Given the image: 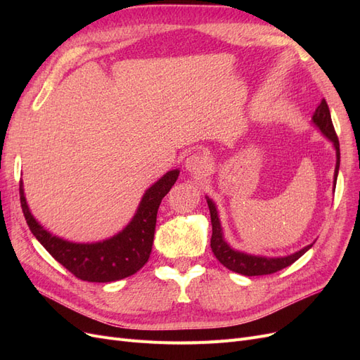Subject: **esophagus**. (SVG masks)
<instances>
[{
  "mask_svg": "<svg viewBox=\"0 0 360 360\" xmlns=\"http://www.w3.org/2000/svg\"><path fill=\"white\" fill-rule=\"evenodd\" d=\"M184 165H186V169L192 174H197V176H201L209 168V162H207V158L201 153H192L188 156L186 162H184Z\"/></svg>",
  "mask_w": 360,
  "mask_h": 360,
  "instance_id": "esophagus-1",
  "label": "esophagus"
}]
</instances>
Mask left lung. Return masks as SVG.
Wrapping results in <instances>:
<instances>
[{
	"label": "left lung",
	"mask_w": 360,
	"mask_h": 360,
	"mask_svg": "<svg viewBox=\"0 0 360 360\" xmlns=\"http://www.w3.org/2000/svg\"><path fill=\"white\" fill-rule=\"evenodd\" d=\"M314 123L319 126L321 132L328 136L336 150V168H335V181L338 177V169H340V141H338V135L335 132V127L332 123V117L329 106L323 99L321 103L319 105L317 110H315L312 115ZM336 186V183H335ZM207 204H209V210H210V219H212V238H210V246H212V252L214 257L219 259V263L224 264L226 269H230L231 271H236V274H240L245 276H261V275H270L275 274V271H279L282 269L288 267L292 264L294 261L299 259L307 250L312 246L303 248L299 252L288 255V257H281V258H267V257H255V255H248L243 252H238V250L231 249L228 246L222 237V228L219 217H217L216 207L212 200L207 198Z\"/></svg>",
	"instance_id": "obj_1"
}]
</instances>
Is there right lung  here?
<instances>
[{"label":"right lung","instance_id":"1","mask_svg":"<svg viewBox=\"0 0 360 360\" xmlns=\"http://www.w3.org/2000/svg\"><path fill=\"white\" fill-rule=\"evenodd\" d=\"M179 177V169L167 172L143 197L138 212L124 230L99 243H70L49 234L31 216L19 183L20 207L31 233L61 266L78 279L89 282H111L136 274L148 261L153 246L156 216L160 201Z\"/></svg>","mask_w":360,"mask_h":360}]
</instances>
